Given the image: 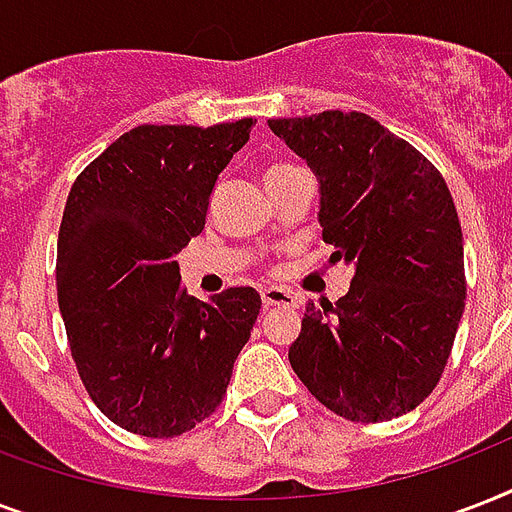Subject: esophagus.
Here are the masks:
<instances>
[{"label": "esophagus", "instance_id": "esophagus-1", "mask_svg": "<svg viewBox=\"0 0 512 512\" xmlns=\"http://www.w3.org/2000/svg\"><path fill=\"white\" fill-rule=\"evenodd\" d=\"M260 297H263L265 308H273V305H287V308H297V295H292L289 289L281 287H265L260 289Z\"/></svg>", "mask_w": 512, "mask_h": 512}]
</instances>
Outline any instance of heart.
<instances>
[{"label": "heart", "mask_w": 512, "mask_h": 512, "mask_svg": "<svg viewBox=\"0 0 512 512\" xmlns=\"http://www.w3.org/2000/svg\"><path fill=\"white\" fill-rule=\"evenodd\" d=\"M276 170H284V164H276V167H271L268 172H276Z\"/></svg>", "instance_id": "1"}]
</instances>
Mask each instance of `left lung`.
Returning <instances> with one entry per match:
<instances>
[{
    "label": "left lung",
    "mask_w": 512,
    "mask_h": 512,
    "mask_svg": "<svg viewBox=\"0 0 512 512\" xmlns=\"http://www.w3.org/2000/svg\"><path fill=\"white\" fill-rule=\"evenodd\" d=\"M319 180L321 236L348 295L308 303L289 364L335 414L385 422L436 388L465 311L462 228L441 172L358 111L268 119Z\"/></svg>",
    "instance_id": "1"
}]
</instances>
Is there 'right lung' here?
<instances>
[{"label": "right lung", "instance_id": "1", "mask_svg": "<svg viewBox=\"0 0 512 512\" xmlns=\"http://www.w3.org/2000/svg\"><path fill=\"white\" fill-rule=\"evenodd\" d=\"M255 119L124 132L76 177L58 233V305L84 388L119 428L172 438L215 412L260 313L252 287L196 300L175 255L204 231Z\"/></svg>", "mask_w": 512, "mask_h": 512}]
</instances>
